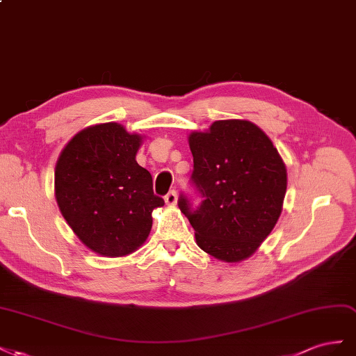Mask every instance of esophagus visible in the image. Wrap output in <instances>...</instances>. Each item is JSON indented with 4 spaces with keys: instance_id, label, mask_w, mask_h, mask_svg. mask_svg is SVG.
<instances>
[{
    "instance_id": "obj_1",
    "label": "esophagus",
    "mask_w": 356,
    "mask_h": 356,
    "mask_svg": "<svg viewBox=\"0 0 356 356\" xmlns=\"http://www.w3.org/2000/svg\"><path fill=\"white\" fill-rule=\"evenodd\" d=\"M165 202L168 206H175L176 202H177V192L172 189V191H170L168 194L165 195Z\"/></svg>"
}]
</instances>
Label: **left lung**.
<instances>
[{"instance_id": "8db88e82", "label": "left lung", "mask_w": 356, "mask_h": 356, "mask_svg": "<svg viewBox=\"0 0 356 356\" xmlns=\"http://www.w3.org/2000/svg\"><path fill=\"white\" fill-rule=\"evenodd\" d=\"M191 185L198 204L181 192L177 204L195 229L197 245L225 262L249 258L282 213L286 167L271 140L248 120H216L192 133Z\"/></svg>"}]
</instances>
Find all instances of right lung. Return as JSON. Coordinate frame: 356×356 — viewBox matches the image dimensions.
I'll return each instance as SVG.
<instances>
[{
	"label": "right lung",
	"instance_id": "add662e5",
	"mask_svg": "<svg viewBox=\"0 0 356 356\" xmlns=\"http://www.w3.org/2000/svg\"><path fill=\"white\" fill-rule=\"evenodd\" d=\"M141 137L107 122L80 131L60 154L55 195L76 236L99 255L124 257L143 243L164 206L136 154Z\"/></svg>",
	"mask_w": 356,
	"mask_h": 356
}]
</instances>
